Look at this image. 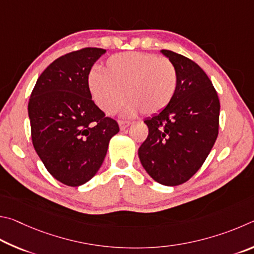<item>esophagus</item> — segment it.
<instances>
[{
	"mask_svg": "<svg viewBox=\"0 0 254 254\" xmlns=\"http://www.w3.org/2000/svg\"><path fill=\"white\" fill-rule=\"evenodd\" d=\"M118 124H119L120 130H125L128 126H129V125H130L131 123H130V122H123V120H119Z\"/></svg>",
	"mask_w": 254,
	"mask_h": 254,
	"instance_id": "esophagus-1",
	"label": "esophagus"
}]
</instances>
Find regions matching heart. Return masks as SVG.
<instances>
[{
    "mask_svg": "<svg viewBox=\"0 0 254 254\" xmlns=\"http://www.w3.org/2000/svg\"><path fill=\"white\" fill-rule=\"evenodd\" d=\"M88 90L98 108L114 114L124 100V111L136 115L157 114L171 104L179 86L175 64L166 58L153 53L125 52L111 56L106 61L104 72L93 69L87 78Z\"/></svg>",
    "mask_w": 254,
    "mask_h": 254,
    "instance_id": "b5f03b06",
    "label": "heart"
}]
</instances>
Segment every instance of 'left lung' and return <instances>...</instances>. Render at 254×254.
Here are the masks:
<instances>
[{"label": "left lung", "mask_w": 254, "mask_h": 254, "mask_svg": "<svg viewBox=\"0 0 254 254\" xmlns=\"http://www.w3.org/2000/svg\"><path fill=\"white\" fill-rule=\"evenodd\" d=\"M161 52L175 64L179 86L165 109L145 119L148 136L138 156L154 181L176 186L189 181L210 154L219 134L220 100L201 66L176 52Z\"/></svg>", "instance_id": "8db88e82"}]
</instances>
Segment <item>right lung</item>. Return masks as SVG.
Here are the masks:
<instances>
[{"instance_id": "add662e5", "label": "right lung", "mask_w": 254, "mask_h": 254, "mask_svg": "<svg viewBox=\"0 0 254 254\" xmlns=\"http://www.w3.org/2000/svg\"><path fill=\"white\" fill-rule=\"evenodd\" d=\"M105 49L84 48L58 58L38 78L28 113L34 149L48 172L80 186L99 171L109 140L119 131L88 90L87 78Z\"/></svg>"}]
</instances>
